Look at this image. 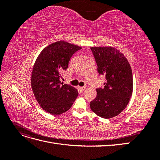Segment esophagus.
Here are the masks:
<instances>
[{"label":"esophagus","instance_id":"esophagus-1","mask_svg":"<svg viewBox=\"0 0 160 160\" xmlns=\"http://www.w3.org/2000/svg\"><path fill=\"white\" fill-rule=\"evenodd\" d=\"M86 88V86H83V87H79V89H80V91H83Z\"/></svg>","mask_w":160,"mask_h":160}]
</instances>
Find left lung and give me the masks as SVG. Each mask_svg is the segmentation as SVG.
<instances>
[{"label": "left lung", "instance_id": "1", "mask_svg": "<svg viewBox=\"0 0 160 160\" xmlns=\"http://www.w3.org/2000/svg\"><path fill=\"white\" fill-rule=\"evenodd\" d=\"M99 75L105 76L104 87L96 89L90 108L99 117L109 119L126 108L133 92V75L128 59L110 47H91Z\"/></svg>", "mask_w": 160, "mask_h": 160}]
</instances>
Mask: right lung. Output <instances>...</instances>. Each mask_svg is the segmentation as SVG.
Listing matches in <instances>:
<instances>
[{
  "label": "right lung",
  "mask_w": 160,
  "mask_h": 160,
  "mask_svg": "<svg viewBox=\"0 0 160 160\" xmlns=\"http://www.w3.org/2000/svg\"><path fill=\"white\" fill-rule=\"evenodd\" d=\"M81 47L65 41L47 46L38 55L31 75V87L37 102L47 112L59 115L68 111L78 95L73 87L60 81L74 53Z\"/></svg>",
  "instance_id": "add662e5"
}]
</instances>
